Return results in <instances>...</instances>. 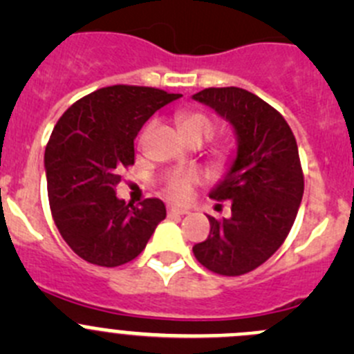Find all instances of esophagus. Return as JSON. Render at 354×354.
Segmentation results:
<instances>
[{
  "instance_id": "esophagus-1",
  "label": "esophagus",
  "mask_w": 354,
  "mask_h": 354,
  "mask_svg": "<svg viewBox=\"0 0 354 354\" xmlns=\"http://www.w3.org/2000/svg\"><path fill=\"white\" fill-rule=\"evenodd\" d=\"M187 210L176 209V207H167V216H185Z\"/></svg>"
}]
</instances>
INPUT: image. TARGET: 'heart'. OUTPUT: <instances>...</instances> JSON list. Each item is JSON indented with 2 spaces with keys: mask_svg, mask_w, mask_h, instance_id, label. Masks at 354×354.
<instances>
[{
  "mask_svg": "<svg viewBox=\"0 0 354 354\" xmlns=\"http://www.w3.org/2000/svg\"><path fill=\"white\" fill-rule=\"evenodd\" d=\"M180 128L188 138L192 137H202L203 140H209L216 133V121L205 113L200 111H187V113L180 114ZM142 133L140 142L144 140ZM198 181V174L194 171H187V173H176L164 183V194L167 198L174 200V202H185L190 197L192 187Z\"/></svg>",
  "mask_w": 354,
  "mask_h": 354,
  "instance_id": "heart-1",
  "label": "heart"
}]
</instances>
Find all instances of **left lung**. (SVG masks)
<instances>
[{
  "label": "left lung",
  "mask_w": 354,
  "mask_h": 354,
  "mask_svg": "<svg viewBox=\"0 0 354 354\" xmlns=\"http://www.w3.org/2000/svg\"><path fill=\"white\" fill-rule=\"evenodd\" d=\"M194 99L226 118L238 137L233 166L210 192L217 202L230 200L231 217L209 216L210 233L194 255L210 272L243 276L291 231L305 188L298 145L283 114L245 88L209 87Z\"/></svg>",
  "instance_id": "obj_1"
}]
</instances>
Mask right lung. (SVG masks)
Wrapping results in <instances>:
<instances>
[{"mask_svg":"<svg viewBox=\"0 0 354 354\" xmlns=\"http://www.w3.org/2000/svg\"><path fill=\"white\" fill-rule=\"evenodd\" d=\"M178 97L154 87L111 85L78 99L56 123L44 154L49 207L63 240L85 262H131L166 217L159 198L133 205L114 190L123 167L133 166L140 128Z\"/></svg>","mask_w":354,"mask_h":354,"instance_id":"1","label":"right lung"}]
</instances>
